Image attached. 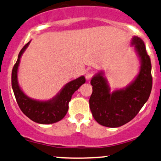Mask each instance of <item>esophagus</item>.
<instances>
[{
	"label": "esophagus",
	"mask_w": 161,
	"mask_h": 161,
	"mask_svg": "<svg viewBox=\"0 0 161 161\" xmlns=\"http://www.w3.org/2000/svg\"><path fill=\"white\" fill-rule=\"evenodd\" d=\"M93 75H94V73H93V71H88L87 72H86V80H90V79H91V77L93 76Z\"/></svg>",
	"instance_id": "1"
}]
</instances>
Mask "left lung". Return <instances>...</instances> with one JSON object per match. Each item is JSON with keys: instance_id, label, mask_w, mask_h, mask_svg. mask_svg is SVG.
I'll use <instances>...</instances> for the list:
<instances>
[{"instance_id": "obj_1", "label": "left lung", "mask_w": 161, "mask_h": 161, "mask_svg": "<svg viewBox=\"0 0 161 161\" xmlns=\"http://www.w3.org/2000/svg\"><path fill=\"white\" fill-rule=\"evenodd\" d=\"M131 46H134L141 65L139 74L130 84L111 92L103 71L96 74L90 81L92 92L89 103L92 114L99 124L107 127H118L135 118L152 91V63L145 43L140 37L134 36Z\"/></svg>"}]
</instances>
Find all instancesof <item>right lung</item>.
<instances>
[{"label": "right lung", "mask_w": 161, "mask_h": 161, "mask_svg": "<svg viewBox=\"0 0 161 161\" xmlns=\"http://www.w3.org/2000/svg\"><path fill=\"white\" fill-rule=\"evenodd\" d=\"M31 41L23 47L19 53L17 61L12 71V88L16 102L21 111L28 118L37 124H50L61 120L69 110V103L71 96L79 87L86 82L84 76L66 84L53 98L47 101H41L28 97L24 93L18 82V69L20 58L27 49Z\"/></svg>", "instance_id": "right-lung-1"}]
</instances>
